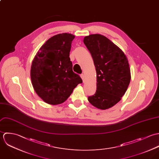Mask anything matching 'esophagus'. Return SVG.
Listing matches in <instances>:
<instances>
[{"label":"esophagus","instance_id":"34e87169","mask_svg":"<svg viewBox=\"0 0 159 159\" xmlns=\"http://www.w3.org/2000/svg\"><path fill=\"white\" fill-rule=\"evenodd\" d=\"M80 77H81V78H82L83 82H84V80H85V75H84V74H82L80 75Z\"/></svg>","mask_w":159,"mask_h":159}]
</instances>
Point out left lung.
<instances>
[{
	"instance_id": "1",
	"label": "left lung",
	"mask_w": 159,
	"mask_h": 159,
	"mask_svg": "<svg viewBox=\"0 0 159 159\" xmlns=\"http://www.w3.org/2000/svg\"><path fill=\"white\" fill-rule=\"evenodd\" d=\"M84 43L92 55L96 71V91L88 100L99 109L112 107L120 101L130 82L127 58L120 48L101 34L85 37Z\"/></svg>"
}]
</instances>
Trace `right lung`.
Instances as JSON below:
<instances>
[{"mask_svg": "<svg viewBox=\"0 0 159 159\" xmlns=\"http://www.w3.org/2000/svg\"><path fill=\"white\" fill-rule=\"evenodd\" d=\"M75 36L62 33L50 38L39 49L32 61L31 78L33 88L46 103L64 102L76 86L82 83L72 70L69 58Z\"/></svg>", "mask_w": 159, "mask_h": 159, "instance_id": "obj_1", "label": "right lung"}]
</instances>
